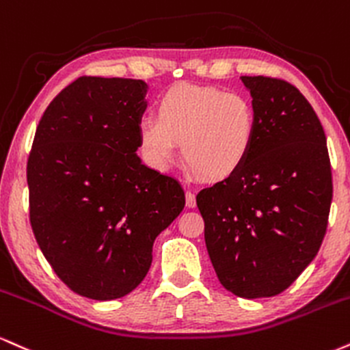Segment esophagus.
I'll return each instance as SVG.
<instances>
[{
  "mask_svg": "<svg viewBox=\"0 0 350 350\" xmlns=\"http://www.w3.org/2000/svg\"><path fill=\"white\" fill-rule=\"evenodd\" d=\"M185 196H187V206H188V208H195V206H196V196H195V193L187 191V193H185Z\"/></svg>",
  "mask_w": 350,
  "mask_h": 350,
  "instance_id": "obj_1",
  "label": "esophagus"
}]
</instances>
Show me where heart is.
I'll return each mask as SVG.
<instances>
[{
    "label": "heart",
    "mask_w": 350,
    "mask_h": 350,
    "mask_svg": "<svg viewBox=\"0 0 350 350\" xmlns=\"http://www.w3.org/2000/svg\"><path fill=\"white\" fill-rule=\"evenodd\" d=\"M157 118L139 121L142 159L155 170H168L183 159L209 180L228 178L247 160L256 141V109L249 98L213 86L178 85L160 98Z\"/></svg>",
    "instance_id": "1"
}]
</instances>
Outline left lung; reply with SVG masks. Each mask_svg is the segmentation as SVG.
I'll return each mask as SVG.
<instances>
[{"label":"left lung","instance_id":"1","mask_svg":"<svg viewBox=\"0 0 350 350\" xmlns=\"http://www.w3.org/2000/svg\"><path fill=\"white\" fill-rule=\"evenodd\" d=\"M256 109V141L236 174L196 204L217 278L241 298L275 297L321 247L332 200L326 134L313 106L282 78L241 77Z\"/></svg>","mask_w":350,"mask_h":350}]
</instances>
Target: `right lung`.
I'll list each match as a JSON object with an SVG mask.
<instances>
[{
    "label": "right lung",
    "mask_w": 350,
    "mask_h": 350,
    "mask_svg": "<svg viewBox=\"0 0 350 350\" xmlns=\"http://www.w3.org/2000/svg\"><path fill=\"white\" fill-rule=\"evenodd\" d=\"M146 83L80 77L44 111L27 159L29 221L53 272L81 297H126L155 237L185 208L180 183L142 165Z\"/></svg>",
    "instance_id": "obj_1"
}]
</instances>
